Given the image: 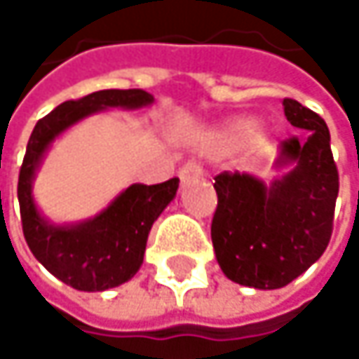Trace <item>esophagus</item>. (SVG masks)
<instances>
[{
	"label": "esophagus",
	"instance_id": "esophagus-1",
	"mask_svg": "<svg viewBox=\"0 0 359 359\" xmlns=\"http://www.w3.org/2000/svg\"><path fill=\"white\" fill-rule=\"evenodd\" d=\"M201 175H203V172H201V168H199L197 164H184L179 170V179L182 180V182L191 179H199Z\"/></svg>",
	"mask_w": 359,
	"mask_h": 359
}]
</instances>
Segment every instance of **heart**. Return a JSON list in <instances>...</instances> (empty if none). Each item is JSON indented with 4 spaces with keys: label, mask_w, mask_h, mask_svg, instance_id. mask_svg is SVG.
I'll use <instances>...</instances> for the list:
<instances>
[{
    "label": "heart",
    "mask_w": 359,
    "mask_h": 359,
    "mask_svg": "<svg viewBox=\"0 0 359 359\" xmlns=\"http://www.w3.org/2000/svg\"><path fill=\"white\" fill-rule=\"evenodd\" d=\"M259 122L251 116H237L226 120L216 133H214V141L222 147H237L245 141L251 139V147L253 151H264L270 145V135L264 130H257Z\"/></svg>",
    "instance_id": "heart-1"
}]
</instances>
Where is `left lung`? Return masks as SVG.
I'll use <instances>...</instances> for the list:
<instances>
[{
	"label": "left lung",
	"mask_w": 359,
	"mask_h": 359,
	"mask_svg": "<svg viewBox=\"0 0 359 359\" xmlns=\"http://www.w3.org/2000/svg\"><path fill=\"white\" fill-rule=\"evenodd\" d=\"M287 120L308 139L280 143L270 182L248 172L216 177L218 208L212 220L216 259L233 283L280 289L323 255L330 233L339 175L323 118L295 100H285Z\"/></svg>",
	"instance_id": "1"
}]
</instances>
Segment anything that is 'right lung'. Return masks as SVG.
<instances>
[{"instance_id": "right-lung-1", "label": "right lung", "mask_w": 359, "mask_h": 359, "mask_svg": "<svg viewBox=\"0 0 359 359\" xmlns=\"http://www.w3.org/2000/svg\"><path fill=\"white\" fill-rule=\"evenodd\" d=\"M154 104L143 89H106L62 106L41 118L27 145L18 177L22 231L36 259L62 283L79 291H106L130 280L145 255L149 231L177 197L179 179L160 184L135 182L118 193L93 218L57 224L41 214L33 180L51 143L81 120L111 108L139 109Z\"/></svg>"}]
</instances>
